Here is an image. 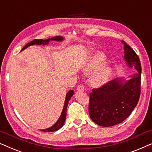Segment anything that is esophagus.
Instances as JSON below:
<instances>
[{"mask_svg":"<svg viewBox=\"0 0 152 152\" xmlns=\"http://www.w3.org/2000/svg\"><path fill=\"white\" fill-rule=\"evenodd\" d=\"M84 89H85V87L83 86V85H78V87H77V90L78 91H84Z\"/></svg>","mask_w":152,"mask_h":152,"instance_id":"1","label":"esophagus"}]
</instances>
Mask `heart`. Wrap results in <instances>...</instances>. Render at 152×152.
I'll return each instance as SVG.
<instances>
[{
  "label": "heart",
  "instance_id": "1",
  "mask_svg": "<svg viewBox=\"0 0 152 152\" xmlns=\"http://www.w3.org/2000/svg\"><path fill=\"white\" fill-rule=\"evenodd\" d=\"M106 56L101 52H97L89 56L83 65V73L89 74L93 73L90 78V83L94 87H99L106 84L112 75V67L107 65L101 66L106 63Z\"/></svg>",
  "mask_w": 152,
  "mask_h": 152
}]
</instances>
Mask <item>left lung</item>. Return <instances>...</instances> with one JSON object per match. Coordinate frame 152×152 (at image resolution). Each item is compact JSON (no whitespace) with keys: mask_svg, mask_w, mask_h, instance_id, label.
Wrapping results in <instances>:
<instances>
[{"mask_svg":"<svg viewBox=\"0 0 152 152\" xmlns=\"http://www.w3.org/2000/svg\"><path fill=\"white\" fill-rule=\"evenodd\" d=\"M124 59L136 74L129 80L116 78L90 93L89 114L102 127H112L128 118L137 105L140 94L141 65L138 55L123 40Z\"/></svg>","mask_w":152,"mask_h":152,"instance_id":"left-lung-1","label":"left lung"}]
</instances>
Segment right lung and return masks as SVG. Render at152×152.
<instances>
[{"label": "right lung", "instance_id": "add662e5", "mask_svg": "<svg viewBox=\"0 0 152 152\" xmlns=\"http://www.w3.org/2000/svg\"><path fill=\"white\" fill-rule=\"evenodd\" d=\"M64 40V38L63 36H54V37L52 38H50L46 40H43V39H38V40H34L33 41H31L30 42H29L28 44H27L24 48H23L22 50H21L20 52H22L25 49L28 48V47L31 46V45H47L50 43V41H57V42H61ZM74 91L73 90H70L68 91L66 94V97H65V102H64V106H63V111H62L61 116H60L59 118L58 119V121L56 122V123L54 125H52V127L47 128V129H40L42 132H55L61 129V128L63 127L64 123H65V119H66V115H67V105H68V102H69V100L71 99V98L72 96L74 95Z\"/></svg>", "mask_w": 152, "mask_h": 152}]
</instances>
